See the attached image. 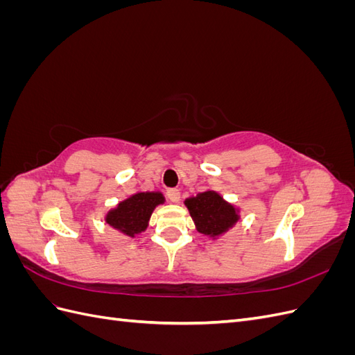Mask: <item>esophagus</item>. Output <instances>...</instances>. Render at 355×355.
<instances>
[{
  "mask_svg": "<svg viewBox=\"0 0 355 355\" xmlns=\"http://www.w3.org/2000/svg\"><path fill=\"white\" fill-rule=\"evenodd\" d=\"M167 198L171 201V202H179V200H180V192H179V189H176V188H171V189H167Z\"/></svg>",
  "mask_w": 355,
  "mask_h": 355,
  "instance_id": "obj_1",
  "label": "esophagus"
}]
</instances>
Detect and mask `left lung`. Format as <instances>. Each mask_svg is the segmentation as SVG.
Wrapping results in <instances>:
<instances>
[{
  "label": "left lung",
  "mask_w": 355,
  "mask_h": 355,
  "mask_svg": "<svg viewBox=\"0 0 355 355\" xmlns=\"http://www.w3.org/2000/svg\"><path fill=\"white\" fill-rule=\"evenodd\" d=\"M185 204L197 230L210 237H218L239 220L235 209L214 191L201 192L194 198H188Z\"/></svg>",
  "instance_id": "8db88e82"
}]
</instances>
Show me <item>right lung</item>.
I'll return each mask as SVG.
<instances>
[{"instance_id": "right-lung-1", "label": "right lung", "mask_w": 355, "mask_h": 355, "mask_svg": "<svg viewBox=\"0 0 355 355\" xmlns=\"http://www.w3.org/2000/svg\"><path fill=\"white\" fill-rule=\"evenodd\" d=\"M164 202V197L159 192H139L118 204L116 209L106 214V223L112 228L135 237L148 227L154 209Z\"/></svg>"}]
</instances>
